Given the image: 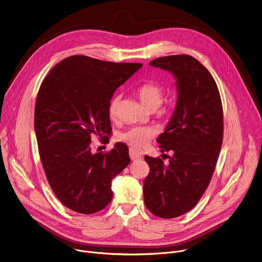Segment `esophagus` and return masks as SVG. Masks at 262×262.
<instances>
[{
    "label": "esophagus",
    "mask_w": 262,
    "mask_h": 262,
    "mask_svg": "<svg viewBox=\"0 0 262 262\" xmlns=\"http://www.w3.org/2000/svg\"><path fill=\"white\" fill-rule=\"evenodd\" d=\"M129 157H130L132 161H137V160H140L143 158V154L139 150H136V149H134V148H130L129 149Z\"/></svg>",
    "instance_id": "1"
}]
</instances>
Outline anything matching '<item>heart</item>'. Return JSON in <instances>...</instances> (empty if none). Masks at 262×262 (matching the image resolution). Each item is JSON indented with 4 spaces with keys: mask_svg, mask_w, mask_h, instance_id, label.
<instances>
[{
    "mask_svg": "<svg viewBox=\"0 0 262 262\" xmlns=\"http://www.w3.org/2000/svg\"><path fill=\"white\" fill-rule=\"evenodd\" d=\"M136 92L141 102L148 110L158 108L162 104L165 96L164 89L154 83H144L140 85L136 89ZM119 100L120 96L115 94L111 97L108 101L107 114L112 119L115 118L117 115ZM155 135L156 129L151 126H135L119 134L118 139L121 142L132 146V148H142L148 144Z\"/></svg>",
    "mask_w": 262,
    "mask_h": 262,
    "instance_id": "heart-1",
    "label": "heart"
}]
</instances>
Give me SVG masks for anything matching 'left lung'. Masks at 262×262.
Returning a JSON list of instances; mask_svg holds the SVG:
<instances>
[{"label":"left lung","instance_id":"left-lung-1","mask_svg":"<svg viewBox=\"0 0 262 262\" xmlns=\"http://www.w3.org/2000/svg\"><path fill=\"white\" fill-rule=\"evenodd\" d=\"M149 64L175 77L177 101L157 140L162 152L173 154L168 164L145 156L150 172L144 180V202L155 215L172 219L190 211L210 182L223 142V107L212 76L194 57L167 56Z\"/></svg>","mask_w":262,"mask_h":262}]
</instances>
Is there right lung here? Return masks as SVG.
Wrapping results in <instances>:
<instances>
[{"label": "right lung", "mask_w": 262, "mask_h": 262, "mask_svg": "<svg viewBox=\"0 0 262 262\" xmlns=\"http://www.w3.org/2000/svg\"><path fill=\"white\" fill-rule=\"evenodd\" d=\"M143 65L114 63L87 56L65 58L41 83L34 127L47 179L60 202L84 214L112 200V179L129 164L128 147L92 154L93 136L111 135L107 104L116 89Z\"/></svg>", "instance_id": "1"}]
</instances>
